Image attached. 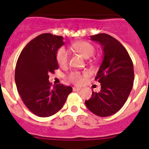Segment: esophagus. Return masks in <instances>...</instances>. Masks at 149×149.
<instances>
[{
    "label": "esophagus",
    "instance_id": "obj_1",
    "mask_svg": "<svg viewBox=\"0 0 149 149\" xmlns=\"http://www.w3.org/2000/svg\"><path fill=\"white\" fill-rule=\"evenodd\" d=\"M81 90V88H79V87H73V91H77Z\"/></svg>",
    "mask_w": 149,
    "mask_h": 149
}]
</instances>
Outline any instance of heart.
Returning <instances> with one entry per match:
<instances>
[{
	"label": "heart",
	"mask_w": 149,
	"mask_h": 149,
	"mask_svg": "<svg viewBox=\"0 0 149 149\" xmlns=\"http://www.w3.org/2000/svg\"><path fill=\"white\" fill-rule=\"evenodd\" d=\"M72 48L76 52H79L85 58L91 57L95 52L94 47L88 42H78L72 45ZM69 52L64 47H61L57 50L56 52V61L58 65L61 67H65L68 63L69 61ZM88 76V72L86 71L84 73L75 71L71 72L68 76V79L72 83L81 85L84 82L85 78Z\"/></svg>",
	"instance_id": "b5f03b06"
}]
</instances>
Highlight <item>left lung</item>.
<instances>
[{
	"instance_id": "1",
	"label": "left lung",
	"mask_w": 149,
	"mask_h": 149,
	"mask_svg": "<svg viewBox=\"0 0 149 149\" xmlns=\"http://www.w3.org/2000/svg\"><path fill=\"white\" fill-rule=\"evenodd\" d=\"M91 40L100 42L103 49V61L95 78L101 83V90L92 91L85 104L94 115L108 117L118 112L130 95L134 81L133 64L125 48L112 36L102 33L91 36Z\"/></svg>"
}]
</instances>
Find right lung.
<instances>
[{
  "label": "right lung",
  "instance_id": "add662e5",
  "mask_svg": "<svg viewBox=\"0 0 149 149\" xmlns=\"http://www.w3.org/2000/svg\"><path fill=\"white\" fill-rule=\"evenodd\" d=\"M62 36L45 33L29 42L19 55L15 69L16 88L24 104L39 117L52 116L63 107L72 87L51 86L49 74L58 69L57 50L63 45Z\"/></svg>",
  "mask_w": 149,
  "mask_h": 149
}]
</instances>
